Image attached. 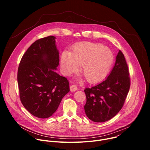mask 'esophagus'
<instances>
[{
    "instance_id": "1",
    "label": "esophagus",
    "mask_w": 150,
    "mask_h": 150,
    "mask_svg": "<svg viewBox=\"0 0 150 150\" xmlns=\"http://www.w3.org/2000/svg\"><path fill=\"white\" fill-rule=\"evenodd\" d=\"M77 89H78L77 85H71V87H70L71 91H72V92L75 91L77 90Z\"/></svg>"
}]
</instances>
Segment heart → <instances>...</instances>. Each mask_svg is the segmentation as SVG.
Masks as SVG:
<instances>
[{"label":"heart","mask_w":150,"mask_h":150,"mask_svg":"<svg viewBox=\"0 0 150 150\" xmlns=\"http://www.w3.org/2000/svg\"><path fill=\"white\" fill-rule=\"evenodd\" d=\"M113 60V54L108 47L91 42H82L73 47L72 52L63 51L61 68L64 74L69 75L76 72L82 64V72L85 79L96 83L108 75Z\"/></svg>","instance_id":"b5f03b06"}]
</instances>
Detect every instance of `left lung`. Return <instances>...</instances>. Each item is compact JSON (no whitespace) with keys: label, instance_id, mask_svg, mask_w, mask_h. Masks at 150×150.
<instances>
[{"label":"left lung","instance_id":"1","mask_svg":"<svg viewBox=\"0 0 150 150\" xmlns=\"http://www.w3.org/2000/svg\"><path fill=\"white\" fill-rule=\"evenodd\" d=\"M129 75L125 56L119 50L115 66L108 78L95 86L84 90L87 98L84 110L91 120L104 122L118 113L129 90Z\"/></svg>","mask_w":150,"mask_h":150}]
</instances>
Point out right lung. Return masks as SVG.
<instances>
[{
    "instance_id": "1",
    "label": "right lung",
    "mask_w": 150,
    "mask_h": 150,
    "mask_svg": "<svg viewBox=\"0 0 150 150\" xmlns=\"http://www.w3.org/2000/svg\"><path fill=\"white\" fill-rule=\"evenodd\" d=\"M55 38L50 35L34 42L18 69L21 103L31 115L41 119L50 117L70 91L67 78L54 71L59 64Z\"/></svg>"
}]
</instances>
